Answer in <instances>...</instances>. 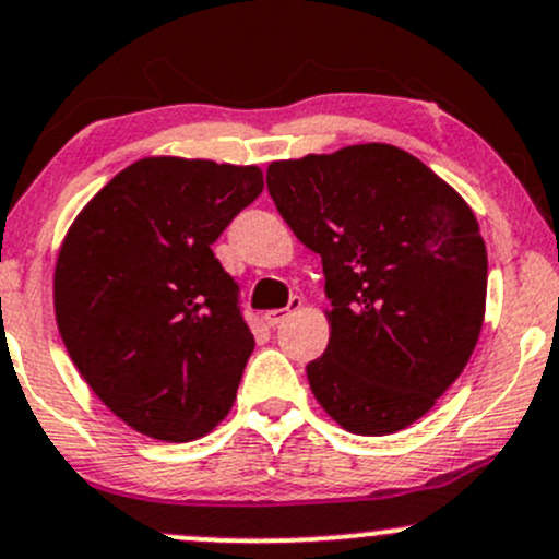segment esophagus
<instances>
[{"label": "esophagus", "instance_id": "obj_1", "mask_svg": "<svg viewBox=\"0 0 559 559\" xmlns=\"http://www.w3.org/2000/svg\"><path fill=\"white\" fill-rule=\"evenodd\" d=\"M299 308H302V299L292 297L286 308H281V310H267V313H264V321H267V326H278V324H284V321L289 319L292 313H297Z\"/></svg>", "mask_w": 559, "mask_h": 559}]
</instances>
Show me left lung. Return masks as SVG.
Segmentation results:
<instances>
[{"instance_id": "obj_1", "label": "left lung", "mask_w": 559, "mask_h": 559, "mask_svg": "<svg viewBox=\"0 0 559 559\" xmlns=\"http://www.w3.org/2000/svg\"><path fill=\"white\" fill-rule=\"evenodd\" d=\"M281 216L324 264L332 308L316 402L345 431L385 437L437 404L485 321L487 251L455 190L393 144L267 166Z\"/></svg>"}]
</instances>
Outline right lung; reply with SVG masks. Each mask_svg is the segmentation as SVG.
<instances>
[{"mask_svg": "<svg viewBox=\"0 0 559 559\" xmlns=\"http://www.w3.org/2000/svg\"><path fill=\"white\" fill-rule=\"evenodd\" d=\"M262 187L260 166L141 157L63 235L58 332L93 393L144 437L192 442L233 409L254 334L211 243Z\"/></svg>", "mask_w": 559, "mask_h": 559, "instance_id": "obj_1", "label": "right lung"}]
</instances>
